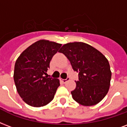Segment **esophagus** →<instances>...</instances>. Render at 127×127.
Masks as SVG:
<instances>
[{
    "mask_svg": "<svg viewBox=\"0 0 127 127\" xmlns=\"http://www.w3.org/2000/svg\"><path fill=\"white\" fill-rule=\"evenodd\" d=\"M69 80H70V79H69V77H67V78H66V79H61V81L62 82H63V83H65L66 82V81H69Z\"/></svg>",
    "mask_w": 127,
    "mask_h": 127,
    "instance_id": "obj_1",
    "label": "esophagus"
}]
</instances>
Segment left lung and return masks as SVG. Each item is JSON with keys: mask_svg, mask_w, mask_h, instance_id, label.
Wrapping results in <instances>:
<instances>
[{"mask_svg": "<svg viewBox=\"0 0 127 127\" xmlns=\"http://www.w3.org/2000/svg\"><path fill=\"white\" fill-rule=\"evenodd\" d=\"M59 52L65 55L73 70L79 73L76 88L71 91L73 99L83 106L98 104L106 95L111 83V71L106 57L82 42L64 44Z\"/></svg>", "mask_w": 127, "mask_h": 127, "instance_id": "obj_1", "label": "left lung"}]
</instances>
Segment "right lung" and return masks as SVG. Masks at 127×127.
I'll list each match as a JSON object with an SVG mask.
<instances>
[{
    "label": "right lung",
    "instance_id": "obj_1",
    "mask_svg": "<svg viewBox=\"0 0 127 127\" xmlns=\"http://www.w3.org/2000/svg\"><path fill=\"white\" fill-rule=\"evenodd\" d=\"M61 45L47 40H38L26 48L16 61L14 81L16 90L30 106H45L54 98L60 81L45 75L52 58Z\"/></svg>",
    "mask_w": 127,
    "mask_h": 127
}]
</instances>
